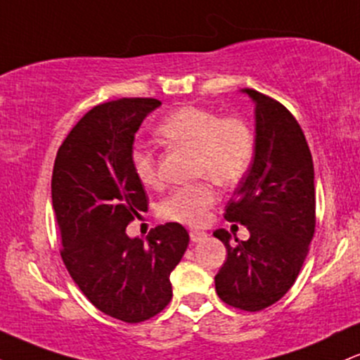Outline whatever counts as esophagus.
Instances as JSON below:
<instances>
[{
    "label": "esophagus",
    "mask_w": 360,
    "mask_h": 360,
    "mask_svg": "<svg viewBox=\"0 0 360 360\" xmlns=\"http://www.w3.org/2000/svg\"><path fill=\"white\" fill-rule=\"evenodd\" d=\"M189 237H191V242H201L208 237V233L201 232V230H191V232H189Z\"/></svg>",
    "instance_id": "esophagus-1"
}]
</instances>
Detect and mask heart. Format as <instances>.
<instances>
[{
  "instance_id": "b5f03b06",
  "label": "heart",
  "mask_w": 360,
  "mask_h": 360,
  "mask_svg": "<svg viewBox=\"0 0 360 360\" xmlns=\"http://www.w3.org/2000/svg\"><path fill=\"white\" fill-rule=\"evenodd\" d=\"M160 137L196 154L194 176L208 177L220 186H235L250 171L255 157V134L242 118H223L213 110L183 106L172 111L157 128ZM131 169L147 188L159 184L155 157L143 147L130 154ZM217 203V191L210 183L172 189L159 206L166 220L201 225Z\"/></svg>"
}]
</instances>
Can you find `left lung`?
I'll return each mask as SVG.
<instances>
[{"label": "left lung", "mask_w": 360, "mask_h": 360, "mask_svg": "<svg viewBox=\"0 0 360 360\" xmlns=\"http://www.w3.org/2000/svg\"><path fill=\"white\" fill-rule=\"evenodd\" d=\"M255 105V157L225 210L249 240L213 232L226 249L214 288L226 304L259 311L289 291L315 233V169L300 123L281 103L240 89Z\"/></svg>", "instance_id": "left-lung-1"}]
</instances>
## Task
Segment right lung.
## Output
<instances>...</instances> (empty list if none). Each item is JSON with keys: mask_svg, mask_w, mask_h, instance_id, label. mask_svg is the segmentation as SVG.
I'll list each match as a JSON object with an SVG mask.
<instances>
[{"mask_svg": "<svg viewBox=\"0 0 360 360\" xmlns=\"http://www.w3.org/2000/svg\"><path fill=\"white\" fill-rule=\"evenodd\" d=\"M154 98H123L94 106L57 150L52 206L62 260L82 295L105 315L139 323L167 307L171 272L189 235L169 221L147 240L127 225L147 210L142 183L131 169L135 134L159 108Z\"/></svg>", "mask_w": 360, "mask_h": 360, "instance_id": "right-lung-1", "label": "right lung"}]
</instances>
